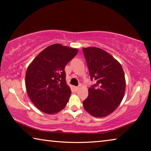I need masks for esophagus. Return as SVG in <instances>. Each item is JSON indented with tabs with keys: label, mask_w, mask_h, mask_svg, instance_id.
I'll return each instance as SVG.
<instances>
[{
	"label": "esophagus",
	"mask_w": 151,
	"mask_h": 151,
	"mask_svg": "<svg viewBox=\"0 0 151 151\" xmlns=\"http://www.w3.org/2000/svg\"><path fill=\"white\" fill-rule=\"evenodd\" d=\"M78 88H79L78 86H75V87H74V89H75V91H77L78 90Z\"/></svg>",
	"instance_id": "esophagus-1"
}]
</instances>
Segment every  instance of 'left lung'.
<instances>
[{"label":"left lung","instance_id":"obj_1","mask_svg":"<svg viewBox=\"0 0 151 151\" xmlns=\"http://www.w3.org/2000/svg\"><path fill=\"white\" fill-rule=\"evenodd\" d=\"M91 79L96 83L88 88L84 108L94 117L112 113L123 99L126 82L121 64L101 48H83Z\"/></svg>","mask_w":151,"mask_h":151}]
</instances>
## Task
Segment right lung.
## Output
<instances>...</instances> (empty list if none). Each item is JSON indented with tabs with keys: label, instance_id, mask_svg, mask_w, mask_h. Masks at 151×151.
<instances>
[{
	"label": "right lung",
	"instance_id": "right-lung-1",
	"mask_svg": "<svg viewBox=\"0 0 151 151\" xmlns=\"http://www.w3.org/2000/svg\"><path fill=\"white\" fill-rule=\"evenodd\" d=\"M77 53V48L54 44L40 52L28 66L27 91L40 111L55 114L66 106L71 91L66 84L65 68Z\"/></svg>",
	"mask_w": 151,
	"mask_h": 151
}]
</instances>
